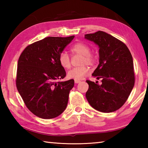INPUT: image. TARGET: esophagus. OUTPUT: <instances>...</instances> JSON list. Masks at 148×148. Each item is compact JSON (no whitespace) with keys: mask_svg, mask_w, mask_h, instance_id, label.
<instances>
[{"mask_svg":"<svg viewBox=\"0 0 148 148\" xmlns=\"http://www.w3.org/2000/svg\"><path fill=\"white\" fill-rule=\"evenodd\" d=\"M74 82L76 84H79L81 82V81H80V80H77V79H74Z\"/></svg>","mask_w":148,"mask_h":148,"instance_id":"34e87169","label":"esophagus"}]
</instances>
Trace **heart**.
<instances>
[{
  "label": "heart",
  "instance_id": "b5f03b06",
  "mask_svg": "<svg viewBox=\"0 0 148 148\" xmlns=\"http://www.w3.org/2000/svg\"><path fill=\"white\" fill-rule=\"evenodd\" d=\"M71 50L73 54H78L83 56V59L82 61V64L86 63L91 65L95 63V58L90 53L91 49L87 45L78 42V43L74 44L71 47ZM59 61L62 68L68 69L71 67V58L69 55L65 52H62L59 55ZM89 69L88 67L86 65H84L82 66L76 67V68L71 69V71H69L67 76L69 78L80 80L83 79L89 73Z\"/></svg>",
  "mask_w": 148,
  "mask_h": 148
}]
</instances>
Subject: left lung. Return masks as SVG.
Returning a JSON list of instances; mask_svg holds the SVG:
<instances>
[{"mask_svg":"<svg viewBox=\"0 0 148 148\" xmlns=\"http://www.w3.org/2000/svg\"><path fill=\"white\" fill-rule=\"evenodd\" d=\"M85 38L99 47V64L92 76L102 79L101 85L87 80L86 99L99 112L116 111L126 102L134 85L132 55L123 42L105 32L85 34Z\"/></svg>","mask_w":148,"mask_h":148,"instance_id":"left-lung-1","label":"left lung"}]
</instances>
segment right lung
<instances>
[{
    "instance_id": "add662e5",
    "label": "right lung",
    "mask_w": 148,
    "mask_h": 148,
    "mask_svg": "<svg viewBox=\"0 0 148 148\" xmlns=\"http://www.w3.org/2000/svg\"><path fill=\"white\" fill-rule=\"evenodd\" d=\"M74 38L46 37L27 46L19 57L17 91L27 108L40 118H55L66 109L74 80L57 82L66 76L59 57Z\"/></svg>"
}]
</instances>
